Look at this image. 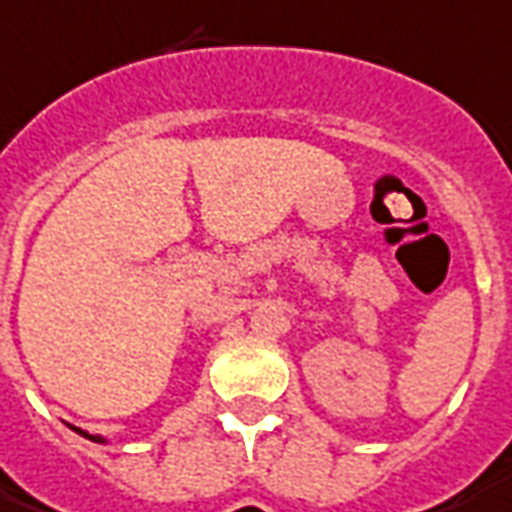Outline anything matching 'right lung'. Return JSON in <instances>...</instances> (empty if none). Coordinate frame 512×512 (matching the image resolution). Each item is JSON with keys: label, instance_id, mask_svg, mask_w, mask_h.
Instances as JSON below:
<instances>
[{"label": "right lung", "instance_id": "right-lung-1", "mask_svg": "<svg viewBox=\"0 0 512 512\" xmlns=\"http://www.w3.org/2000/svg\"><path fill=\"white\" fill-rule=\"evenodd\" d=\"M71 430H74V433L77 435H82V438H87V441H93V443H109L104 438V435H90V433H85V430H79V427H74V425H69Z\"/></svg>", "mask_w": 512, "mask_h": 512}]
</instances>
